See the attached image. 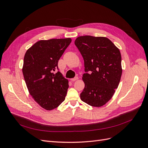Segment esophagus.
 <instances>
[{"instance_id": "esophagus-1", "label": "esophagus", "mask_w": 148, "mask_h": 148, "mask_svg": "<svg viewBox=\"0 0 148 148\" xmlns=\"http://www.w3.org/2000/svg\"><path fill=\"white\" fill-rule=\"evenodd\" d=\"M78 77H75V78L71 79V81H72V82L77 81V80H78Z\"/></svg>"}]
</instances>
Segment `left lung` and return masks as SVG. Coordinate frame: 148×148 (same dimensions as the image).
I'll return each instance as SVG.
<instances>
[{"mask_svg": "<svg viewBox=\"0 0 148 148\" xmlns=\"http://www.w3.org/2000/svg\"><path fill=\"white\" fill-rule=\"evenodd\" d=\"M83 58L85 86L81 99L93 107L106 104L118 88L122 73L119 49L108 38L79 36L75 41Z\"/></svg>", "mask_w": 148, "mask_h": 148, "instance_id": "8db88e82", "label": "left lung"}]
</instances>
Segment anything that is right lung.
<instances>
[{"instance_id": "right-lung-1", "label": "right lung", "mask_w": 148, "mask_h": 148, "mask_svg": "<svg viewBox=\"0 0 148 148\" xmlns=\"http://www.w3.org/2000/svg\"><path fill=\"white\" fill-rule=\"evenodd\" d=\"M71 41L70 38L41 40L25 53L22 71L26 86L34 101L47 110L65 99L69 81L59 71L58 62Z\"/></svg>"}]
</instances>
